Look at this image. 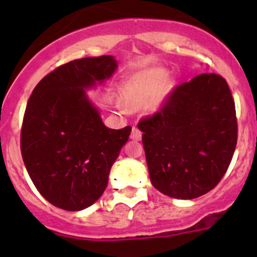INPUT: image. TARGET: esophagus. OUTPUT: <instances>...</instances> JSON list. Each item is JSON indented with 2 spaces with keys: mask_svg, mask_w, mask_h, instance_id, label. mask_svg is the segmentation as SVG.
I'll list each match as a JSON object with an SVG mask.
<instances>
[{
  "mask_svg": "<svg viewBox=\"0 0 257 257\" xmlns=\"http://www.w3.org/2000/svg\"><path fill=\"white\" fill-rule=\"evenodd\" d=\"M131 139L136 140V142H139L142 139V131L138 127H134L133 131H131Z\"/></svg>",
  "mask_w": 257,
  "mask_h": 257,
  "instance_id": "1",
  "label": "esophagus"
}]
</instances>
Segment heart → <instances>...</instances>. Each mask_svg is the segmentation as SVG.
I'll use <instances>...</instances> for the list:
<instances>
[{
  "label": "heart",
  "mask_w": 257,
  "mask_h": 257,
  "mask_svg": "<svg viewBox=\"0 0 257 257\" xmlns=\"http://www.w3.org/2000/svg\"><path fill=\"white\" fill-rule=\"evenodd\" d=\"M167 77L169 73L162 68L142 70L131 76L122 87V101L126 108L136 110L154 97V106L160 105L167 94V87L161 88L167 81Z\"/></svg>",
  "instance_id": "heart-1"
}]
</instances>
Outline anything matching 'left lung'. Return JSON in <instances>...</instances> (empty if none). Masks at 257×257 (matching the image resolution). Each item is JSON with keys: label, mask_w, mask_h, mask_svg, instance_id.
<instances>
[{"label": "left lung", "mask_w": 257, "mask_h": 257, "mask_svg": "<svg viewBox=\"0 0 257 257\" xmlns=\"http://www.w3.org/2000/svg\"><path fill=\"white\" fill-rule=\"evenodd\" d=\"M153 187L178 199L201 197L225 175L237 145V117L221 76L203 73L175 87L138 124Z\"/></svg>", "instance_id": "left-lung-1"}]
</instances>
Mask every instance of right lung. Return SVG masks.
Masks as SVG:
<instances>
[{"label":"right lung","mask_w":257,"mask_h":257,"mask_svg":"<svg viewBox=\"0 0 257 257\" xmlns=\"http://www.w3.org/2000/svg\"><path fill=\"white\" fill-rule=\"evenodd\" d=\"M115 69L110 55L77 59L44 77L29 97L22 157L41 196L56 207L81 211L100 198L128 140L131 127L108 128L86 95Z\"/></svg>","instance_id":"1"}]
</instances>
